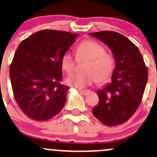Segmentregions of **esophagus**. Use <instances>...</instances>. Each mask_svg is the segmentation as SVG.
<instances>
[{"label": "esophagus", "instance_id": "34e87169", "mask_svg": "<svg viewBox=\"0 0 157 157\" xmlns=\"http://www.w3.org/2000/svg\"><path fill=\"white\" fill-rule=\"evenodd\" d=\"M81 94H83V95H88V94L90 93V90H88V89H85V90H79Z\"/></svg>", "mask_w": 157, "mask_h": 157}]
</instances>
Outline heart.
<instances>
[{
	"mask_svg": "<svg viewBox=\"0 0 157 157\" xmlns=\"http://www.w3.org/2000/svg\"><path fill=\"white\" fill-rule=\"evenodd\" d=\"M77 58L87 60L83 68V74H74L67 78L68 85L82 89L93 82L104 83L113 77L115 68V59L106 52L102 44L92 40H86L76 48ZM75 59L71 53L65 52L62 56L61 67L67 74L74 71Z\"/></svg>",
	"mask_w": 157,
	"mask_h": 157,
	"instance_id": "obj_1",
	"label": "heart"
}]
</instances>
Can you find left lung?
<instances>
[{
    "instance_id": "1",
    "label": "left lung",
    "mask_w": 157,
    "mask_h": 157,
    "mask_svg": "<svg viewBox=\"0 0 157 157\" xmlns=\"http://www.w3.org/2000/svg\"><path fill=\"white\" fill-rule=\"evenodd\" d=\"M89 35L107 44L115 59L112 82L98 91L99 102L92 113L107 126H118L131 118L142 102L148 71L139 48L122 34L100 31Z\"/></svg>"
}]
</instances>
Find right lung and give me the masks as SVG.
I'll return each mask as SVG.
<instances>
[{
    "label": "right lung",
    "instance_id": "right-lung-1",
    "mask_svg": "<svg viewBox=\"0 0 157 157\" xmlns=\"http://www.w3.org/2000/svg\"><path fill=\"white\" fill-rule=\"evenodd\" d=\"M79 34L44 30L24 39L10 68L13 95L25 114L37 121L61 111L69 87L63 80L61 58Z\"/></svg>",
    "mask_w": 157,
    "mask_h": 157
}]
</instances>
